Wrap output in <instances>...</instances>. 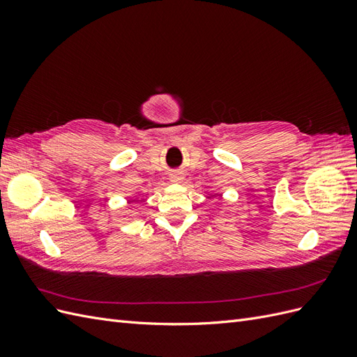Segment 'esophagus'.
Returning <instances> with one entry per match:
<instances>
[{
    "label": "esophagus",
    "mask_w": 357,
    "mask_h": 357,
    "mask_svg": "<svg viewBox=\"0 0 357 357\" xmlns=\"http://www.w3.org/2000/svg\"><path fill=\"white\" fill-rule=\"evenodd\" d=\"M183 177H181V174H180V172H172V174H171V180L172 181H180Z\"/></svg>",
    "instance_id": "obj_1"
}]
</instances>
